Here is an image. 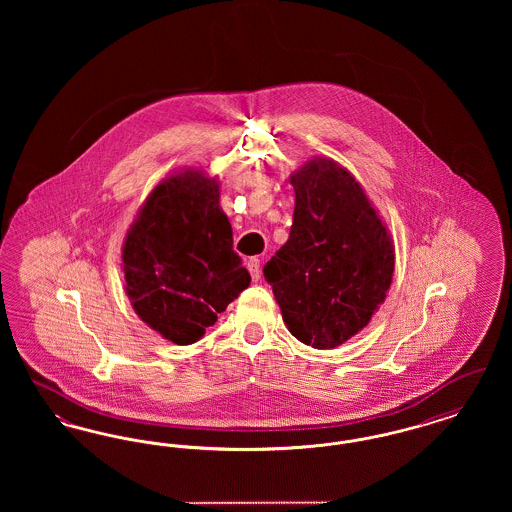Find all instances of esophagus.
I'll list each match as a JSON object with an SVG mask.
<instances>
[{
  "label": "esophagus",
  "mask_w": 512,
  "mask_h": 512,
  "mask_svg": "<svg viewBox=\"0 0 512 512\" xmlns=\"http://www.w3.org/2000/svg\"><path fill=\"white\" fill-rule=\"evenodd\" d=\"M247 270H249L251 278L257 282V280L261 278V261H259L257 257H251V259L247 261Z\"/></svg>",
  "instance_id": "34e87169"
}]
</instances>
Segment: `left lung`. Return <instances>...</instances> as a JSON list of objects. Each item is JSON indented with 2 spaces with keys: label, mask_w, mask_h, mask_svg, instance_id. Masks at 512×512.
<instances>
[{
  "label": "left lung",
  "mask_w": 512,
  "mask_h": 512,
  "mask_svg": "<svg viewBox=\"0 0 512 512\" xmlns=\"http://www.w3.org/2000/svg\"><path fill=\"white\" fill-rule=\"evenodd\" d=\"M288 242L263 274L293 336L332 349L365 328L390 290L393 245L359 182L328 159L292 176Z\"/></svg>",
  "instance_id": "obj_1"
}]
</instances>
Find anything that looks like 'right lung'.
Segmentation results:
<instances>
[{
    "instance_id": "1",
    "label": "right lung",
    "mask_w": 512,
    "mask_h": 512,
    "mask_svg": "<svg viewBox=\"0 0 512 512\" xmlns=\"http://www.w3.org/2000/svg\"><path fill=\"white\" fill-rule=\"evenodd\" d=\"M219 207V184L203 172L163 180L128 230L122 267L138 317L163 338L205 336L251 282Z\"/></svg>"
}]
</instances>
